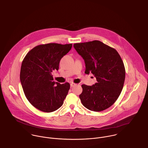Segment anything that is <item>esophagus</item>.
<instances>
[{
	"label": "esophagus",
	"instance_id": "1",
	"mask_svg": "<svg viewBox=\"0 0 148 148\" xmlns=\"http://www.w3.org/2000/svg\"><path fill=\"white\" fill-rule=\"evenodd\" d=\"M75 85H76V84H74V83H71V84H70V87H71V88H73V87H74Z\"/></svg>",
	"mask_w": 148,
	"mask_h": 148
}]
</instances>
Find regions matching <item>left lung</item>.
<instances>
[{"label": "left lung", "instance_id": "obj_1", "mask_svg": "<svg viewBox=\"0 0 148 148\" xmlns=\"http://www.w3.org/2000/svg\"><path fill=\"white\" fill-rule=\"evenodd\" d=\"M73 46L85 61V73L93 74L97 80L92 86L82 85V92L79 95L82 104L95 112L108 108L119 97L125 82V68L119 54L98 40L76 43Z\"/></svg>", "mask_w": 148, "mask_h": 148}]
</instances>
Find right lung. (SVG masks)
<instances>
[{"label": "right lung", "mask_w": 148, "mask_h": 148, "mask_svg": "<svg viewBox=\"0 0 148 148\" xmlns=\"http://www.w3.org/2000/svg\"><path fill=\"white\" fill-rule=\"evenodd\" d=\"M71 47L72 44L39 45L31 49L23 59L20 71L21 83L26 99L37 109L51 112L63 105L70 84L53 81L51 73L58 70L60 59Z\"/></svg>", "instance_id": "obj_1"}]
</instances>
